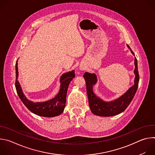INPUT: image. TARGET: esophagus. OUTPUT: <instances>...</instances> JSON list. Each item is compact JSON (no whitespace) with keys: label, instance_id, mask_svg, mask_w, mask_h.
<instances>
[{"label":"esophagus","instance_id":"esophagus-1","mask_svg":"<svg viewBox=\"0 0 155 155\" xmlns=\"http://www.w3.org/2000/svg\"><path fill=\"white\" fill-rule=\"evenodd\" d=\"M81 69H81V68H80V70H81Z\"/></svg>","mask_w":155,"mask_h":155}]
</instances>
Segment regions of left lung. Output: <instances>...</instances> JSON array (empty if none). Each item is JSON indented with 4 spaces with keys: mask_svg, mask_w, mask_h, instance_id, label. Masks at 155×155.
I'll return each mask as SVG.
<instances>
[{
    "mask_svg": "<svg viewBox=\"0 0 155 155\" xmlns=\"http://www.w3.org/2000/svg\"><path fill=\"white\" fill-rule=\"evenodd\" d=\"M127 47L130 50L131 53L135 56L134 53L132 52L130 47L128 45H127ZM134 65L135 69L134 73L135 74V78L134 85L129 88V90L120 97L108 102L104 101L97 96L93 90V86L95 85L97 81L96 75L94 73L91 74L87 72L84 73L83 77L86 83L88 101H89L91 111L93 114L99 117H112L118 115L124 111L132 99L134 98L138 87L139 75L137 68V61L136 57L134 58Z\"/></svg>",
    "mask_w": 155,
    "mask_h": 155,
    "instance_id": "1",
    "label": "left lung"
}]
</instances>
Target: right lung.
Masks as SVG:
<instances>
[{
    "label": "right lung",
    "mask_w": 155,
    "mask_h": 155,
    "mask_svg": "<svg viewBox=\"0 0 155 155\" xmlns=\"http://www.w3.org/2000/svg\"><path fill=\"white\" fill-rule=\"evenodd\" d=\"M15 87L17 93L23 103L33 114L43 117H53L61 115L64 110L68 89L71 81L75 78V72L72 71L62 74L60 78V90L53 99L41 102H34L29 101L25 95L18 80V62L16 63Z\"/></svg>",
    "instance_id": "obj_1"
}]
</instances>
